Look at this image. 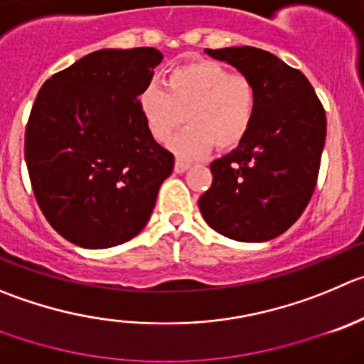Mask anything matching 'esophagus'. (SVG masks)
<instances>
[{"mask_svg": "<svg viewBox=\"0 0 364 364\" xmlns=\"http://www.w3.org/2000/svg\"><path fill=\"white\" fill-rule=\"evenodd\" d=\"M188 168H190V165H188V163L181 161V159H178V161H176V165H174V171L178 172V174H181V172L188 171Z\"/></svg>", "mask_w": 364, "mask_h": 364, "instance_id": "obj_1", "label": "esophagus"}]
</instances>
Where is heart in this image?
Segmentation results:
<instances>
[{"instance_id": "b5f03b06", "label": "heart", "mask_w": 364, "mask_h": 364, "mask_svg": "<svg viewBox=\"0 0 364 364\" xmlns=\"http://www.w3.org/2000/svg\"><path fill=\"white\" fill-rule=\"evenodd\" d=\"M140 111L156 141L166 144L183 122L186 129L171 141V151L185 161L212 149L240 144L253 124L257 90L242 75L213 60H193L172 68L166 90L151 82L140 93Z\"/></svg>"}]
</instances>
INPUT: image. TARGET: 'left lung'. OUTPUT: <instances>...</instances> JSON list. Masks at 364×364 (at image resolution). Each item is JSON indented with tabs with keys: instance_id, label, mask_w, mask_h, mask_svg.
<instances>
[{
	"instance_id": "1",
	"label": "left lung",
	"mask_w": 364,
	"mask_h": 364,
	"mask_svg": "<svg viewBox=\"0 0 364 364\" xmlns=\"http://www.w3.org/2000/svg\"><path fill=\"white\" fill-rule=\"evenodd\" d=\"M253 82L257 111L237 149L210 165L212 186L199 198L206 223L240 242H264L296 223L320 171L327 120L300 70L253 46L205 50Z\"/></svg>"
}]
</instances>
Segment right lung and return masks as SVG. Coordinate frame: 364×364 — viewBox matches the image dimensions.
<instances>
[{
    "instance_id": "obj_1",
    "label": "right lung",
    "mask_w": 364,
    "mask_h": 364,
    "mask_svg": "<svg viewBox=\"0 0 364 364\" xmlns=\"http://www.w3.org/2000/svg\"><path fill=\"white\" fill-rule=\"evenodd\" d=\"M163 55L156 48L98 50L50 77L37 93L25 159L41 212L87 250L124 244L151 219L174 156L140 111Z\"/></svg>"
}]
</instances>
